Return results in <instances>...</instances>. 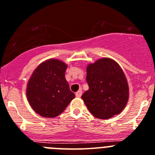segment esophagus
I'll use <instances>...</instances> for the list:
<instances>
[{"mask_svg":"<svg viewBox=\"0 0 155 155\" xmlns=\"http://www.w3.org/2000/svg\"><path fill=\"white\" fill-rule=\"evenodd\" d=\"M82 94H83L82 91L81 90H79V91H77V92L76 93V96L77 97H80L82 96Z\"/></svg>","mask_w":155,"mask_h":155,"instance_id":"1","label":"esophagus"}]
</instances>
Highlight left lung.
<instances>
[{
  "instance_id": "8db88e82",
  "label": "left lung",
  "mask_w": 155,
  "mask_h": 155,
  "mask_svg": "<svg viewBox=\"0 0 155 155\" xmlns=\"http://www.w3.org/2000/svg\"><path fill=\"white\" fill-rule=\"evenodd\" d=\"M86 79L89 90L82 95V99L94 116L107 119L124 109L129 99V87L116 61L101 58L89 64Z\"/></svg>"
}]
</instances>
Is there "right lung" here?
Segmentation results:
<instances>
[{
    "instance_id": "add662e5",
    "label": "right lung",
    "mask_w": 155,
    "mask_h": 155,
    "mask_svg": "<svg viewBox=\"0 0 155 155\" xmlns=\"http://www.w3.org/2000/svg\"><path fill=\"white\" fill-rule=\"evenodd\" d=\"M66 68L61 61L49 59L38 65L32 74L26 95L31 107L41 116H58L76 97L64 77Z\"/></svg>"
}]
</instances>
